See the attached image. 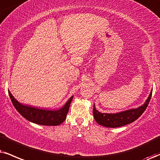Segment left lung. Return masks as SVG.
<instances>
[{
  "label": "left lung",
  "mask_w": 160,
  "mask_h": 160,
  "mask_svg": "<svg viewBox=\"0 0 160 160\" xmlns=\"http://www.w3.org/2000/svg\"><path fill=\"white\" fill-rule=\"evenodd\" d=\"M151 95H152V90L145 103L139 108H131L114 113H101L96 109L95 104H93L92 113H93L94 119L100 125L107 128H119L132 123L144 113L148 105Z\"/></svg>",
  "instance_id": "1"
}]
</instances>
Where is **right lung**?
<instances>
[{"label": "right lung", "mask_w": 160, "mask_h": 160, "mask_svg": "<svg viewBox=\"0 0 160 160\" xmlns=\"http://www.w3.org/2000/svg\"><path fill=\"white\" fill-rule=\"evenodd\" d=\"M9 95L14 107L23 117L33 123L47 126H57L64 122L70 108V103L73 98V96H71L68 101L60 109L47 110L33 108L20 103L14 98L9 90Z\"/></svg>", "instance_id": "add662e5"}]
</instances>
